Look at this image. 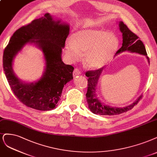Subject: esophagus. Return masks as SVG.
Listing matches in <instances>:
<instances>
[{
    "instance_id": "34e87169",
    "label": "esophagus",
    "mask_w": 157,
    "mask_h": 157,
    "mask_svg": "<svg viewBox=\"0 0 157 157\" xmlns=\"http://www.w3.org/2000/svg\"><path fill=\"white\" fill-rule=\"evenodd\" d=\"M81 74V72L80 71V70H78V69H75L74 71H73V76H77V75H80Z\"/></svg>"
}]
</instances>
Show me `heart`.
<instances>
[{
  "label": "heart",
  "mask_w": 157,
  "mask_h": 157,
  "mask_svg": "<svg viewBox=\"0 0 157 157\" xmlns=\"http://www.w3.org/2000/svg\"><path fill=\"white\" fill-rule=\"evenodd\" d=\"M120 40L113 34L103 29H83L74 34L66 45V52L71 61L84 52L83 62L90 69H99L109 63L117 52Z\"/></svg>",
  "instance_id": "obj_1"
}]
</instances>
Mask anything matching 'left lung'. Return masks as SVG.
<instances>
[{
	"mask_svg": "<svg viewBox=\"0 0 157 157\" xmlns=\"http://www.w3.org/2000/svg\"><path fill=\"white\" fill-rule=\"evenodd\" d=\"M118 24L120 30L122 33L123 44L122 47L116 53V55L125 51L136 52L146 56L148 63H149V59L147 56L145 47L138 36L129 30L122 21H120ZM105 67H103L95 70V71H88L86 73V76L88 78V91L86 96L90 110L95 114L105 116L120 114L121 113L131 110L135 105H137L140 99H141L142 95L140 96L131 105L122 108L106 105L100 101L97 94V84H98L101 75Z\"/></svg>",
	"mask_w": 157,
	"mask_h": 157,
	"instance_id": "left-lung-1",
	"label": "left lung"
}]
</instances>
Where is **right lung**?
Returning a JSON list of instances; mask_svg holds the SVG:
<instances>
[{
  "mask_svg": "<svg viewBox=\"0 0 157 157\" xmlns=\"http://www.w3.org/2000/svg\"><path fill=\"white\" fill-rule=\"evenodd\" d=\"M69 25L55 20L50 13L21 27L11 37L3 54V69L11 89L26 106L38 110H51L57 106L63 88L73 78L74 67L62 60V48ZM26 44H33L44 53L46 67L36 82L26 83L13 72V62Z\"/></svg>",
  "mask_w": 157,
  "mask_h": 157,
  "instance_id": "add662e5",
  "label": "right lung"
}]
</instances>
